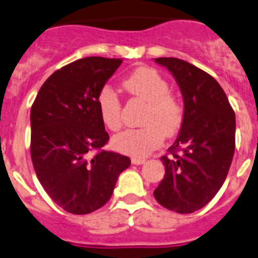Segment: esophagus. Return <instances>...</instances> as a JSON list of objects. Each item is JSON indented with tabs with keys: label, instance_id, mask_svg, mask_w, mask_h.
<instances>
[{
	"label": "esophagus",
	"instance_id": "34e87169",
	"mask_svg": "<svg viewBox=\"0 0 258 258\" xmlns=\"http://www.w3.org/2000/svg\"><path fill=\"white\" fill-rule=\"evenodd\" d=\"M131 163L135 165H140V164H144V163H146V160H144V159H140V158H133L131 159Z\"/></svg>",
	"mask_w": 258,
	"mask_h": 258
}]
</instances>
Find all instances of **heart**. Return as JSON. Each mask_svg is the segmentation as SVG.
<instances>
[{"label": "heart", "mask_w": 258, "mask_h": 258, "mask_svg": "<svg viewBox=\"0 0 258 258\" xmlns=\"http://www.w3.org/2000/svg\"><path fill=\"white\" fill-rule=\"evenodd\" d=\"M123 86L147 106L140 119L143 127L118 134L112 144L119 152L144 158L163 143L164 136H173L179 131L183 124V107L177 98L168 93V82L154 69H138L123 82ZM96 106L106 128L118 131L122 127V104L112 87L100 89Z\"/></svg>", "instance_id": "b5f03b06"}]
</instances>
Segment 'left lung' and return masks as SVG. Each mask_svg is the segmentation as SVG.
Masks as SVG:
<instances>
[{
  "label": "left lung",
  "mask_w": 258,
  "mask_h": 258,
  "mask_svg": "<svg viewBox=\"0 0 258 258\" xmlns=\"http://www.w3.org/2000/svg\"><path fill=\"white\" fill-rule=\"evenodd\" d=\"M172 74L183 96V124L163 156L165 175L154 190L156 202L177 213L208 204L227 179L234 154L236 116L217 81L177 58H155ZM182 150L177 155L174 152Z\"/></svg>",
  "instance_id": "left-lung-1"
}]
</instances>
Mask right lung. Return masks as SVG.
I'll return each instance as SVG.
<instances>
[{"label": "right lung", "mask_w": 258, "mask_h": 258, "mask_svg": "<svg viewBox=\"0 0 258 258\" xmlns=\"http://www.w3.org/2000/svg\"><path fill=\"white\" fill-rule=\"evenodd\" d=\"M123 59L87 56L50 75L30 111L31 162L53 202L74 215L103 207L128 156L100 151L110 139L96 96Z\"/></svg>", "instance_id": "1"}]
</instances>
